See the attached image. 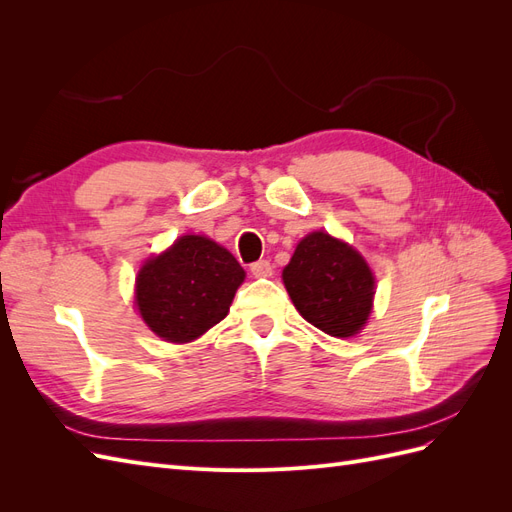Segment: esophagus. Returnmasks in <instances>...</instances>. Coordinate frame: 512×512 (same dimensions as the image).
<instances>
[{"mask_svg":"<svg viewBox=\"0 0 512 512\" xmlns=\"http://www.w3.org/2000/svg\"><path fill=\"white\" fill-rule=\"evenodd\" d=\"M250 269H252L254 277H271L273 275V265L269 260H258Z\"/></svg>","mask_w":512,"mask_h":512,"instance_id":"34e87169","label":"esophagus"}]
</instances>
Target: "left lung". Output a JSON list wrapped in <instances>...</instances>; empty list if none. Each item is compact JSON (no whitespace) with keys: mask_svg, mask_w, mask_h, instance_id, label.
Instances as JSON below:
<instances>
[{"mask_svg":"<svg viewBox=\"0 0 512 512\" xmlns=\"http://www.w3.org/2000/svg\"><path fill=\"white\" fill-rule=\"evenodd\" d=\"M282 280L297 312L331 337L359 333L374 307L376 280L365 258L324 230L299 241Z\"/></svg>","mask_w":512,"mask_h":512,"instance_id":"obj_1","label":"left lung"}]
</instances>
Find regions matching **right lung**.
Returning a JSON list of instances; mask_svg holds the SVG:
<instances>
[{
  "label": "right lung",
  "instance_id": "obj_1",
  "mask_svg": "<svg viewBox=\"0 0 512 512\" xmlns=\"http://www.w3.org/2000/svg\"><path fill=\"white\" fill-rule=\"evenodd\" d=\"M243 280V267L226 247L183 235L138 271L134 303L164 342L188 344L226 318Z\"/></svg>",
  "mask_w": 512,
  "mask_h": 512
}]
</instances>
